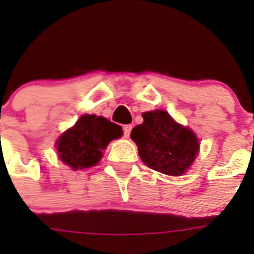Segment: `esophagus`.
<instances>
[{"mask_svg":"<svg viewBox=\"0 0 254 254\" xmlns=\"http://www.w3.org/2000/svg\"><path fill=\"white\" fill-rule=\"evenodd\" d=\"M131 131H132V125L123 126V133H125V137H129Z\"/></svg>","mask_w":254,"mask_h":254,"instance_id":"esophagus-1","label":"esophagus"}]
</instances>
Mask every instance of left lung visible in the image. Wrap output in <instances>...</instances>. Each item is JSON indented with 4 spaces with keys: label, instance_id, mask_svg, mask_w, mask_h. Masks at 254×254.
<instances>
[{
    "label": "left lung",
    "instance_id": "left-lung-1",
    "mask_svg": "<svg viewBox=\"0 0 254 254\" xmlns=\"http://www.w3.org/2000/svg\"><path fill=\"white\" fill-rule=\"evenodd\" d=\"M142 117L143 123L131 132L141 160L163 174L182 176L198 155L199 143L194 132L161 109L142 113Z\"/></svg>",
    "mask_w": 254,
    "mask_h": 254
}]
</instances>
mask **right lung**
I'll use <instances>...</instances> for the list:
<instances>
[{"instance_id":"add662e5","label":"right lung","mask_w":254,"mask_h":254,"mask_svg":"<svg viewBox=\"0 0 254 254\" xmlns=\"http://www.w3.org/2000/svg\"><path fill=\"white\" fill-rule=\"evenodd\" d=\"M122 127L104 117L84 114L73 127L58 137V156L72 170L90 168L99 163L103 150L122 136Z\"/></svg>"}]
</instances>
